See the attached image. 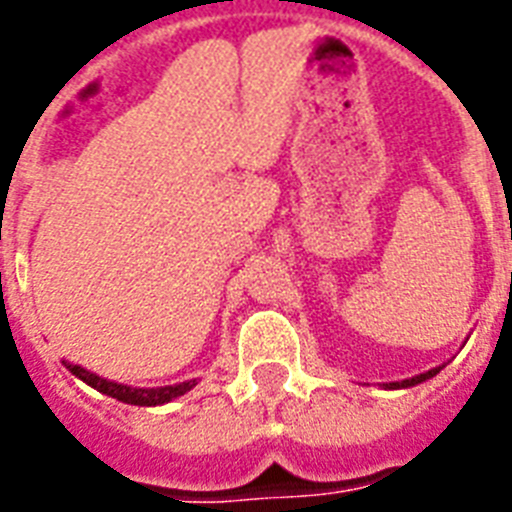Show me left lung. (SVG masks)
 Wrapping results in <instances>:
<instances>
[{
    "label": "left lung",
    "mask_w": 512,
    "mask_h": 512,
    "mask_svg": "<svg viewBox=\"0 0 512 512\" xmlns=\"http://www.w3.org/2000/svg\"><path fill=\"white\" fill-rule=\"evenodd\" d=\"M442 367H435L429 369V372H424V375H416V377H409V380H401V382H385V388L388 390H398V388H414V385H419V382L429 380V377H435L437 372H440Z\"/></svg>",
    "instance_id": "left-lung-1"
}]
</instances>
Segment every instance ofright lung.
<instances>
[{
	"label": "right lung",
	"instance_id": "obj_1",
	"mask_svg": "<svg viewBox=\"0 0 512 512\" xmlns=\"http://www.w3.org/2000/svg\"><path fill=\"white\" fill-rule=\"evenodd\" d=\"M64 367L70 369L75 377L88 382L90 388H96L98 393L111 395V398H117L122 403H132V406H161V403L174 401V398H179V395H184L197 385V380H187L179 382V385H166V388H130V385H122V382L103 380V377L93 375V372L83 369L80 364L64 362Z\"/></svg>",
	"mask_w": 512,
	"mask_h": 512
}]
</instances>
